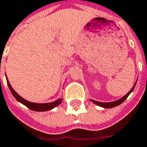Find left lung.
<instances>
[{"label": "left lung", "instance_id": "1", "mask_svg": "<svg viewBox=\"0 0 147 147\" xmlns=\"http://www.w3.org/2000/svg\"><path fill=\"white\" fill-rule=\"evenodd\" d=\"M135 86H136V83H135L134 86L131 88V90L129 91V93H127L125 96H124L122 98L119 99L118 100H116V101H114V102H110V103H102V102H98V101H96V100H91L93 101V103L96 105H98L100 107H104V108H111V107H116V106H118L119 104H121V103H123L124 101L125 100L127 97L129 96V95L130 93L132 92V90H134L135 88Z\"/></svg>", "mask_w": 147, "mask_h": 147}]
</instances>
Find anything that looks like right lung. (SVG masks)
<instances>
[{
  "label": "right lung",
  "instance_id": "right-lung-1",
  "mask_svg": "<svg viewBox=\"0 0 147 147\" xmlns=\"http://www.w3.org/2000/svg\"><path fill=\"white\" fill-rule=\"evenodd\" d=\"M7 78V77H6ZM7 85H8V87H9L11 92L13 94V96L16 97V99L18 101H19L20 103H22V104H24L25 106H26L28 108H29L30 110H32V111H49V110H51L53 108H54L55 107H57V105H59L61 102H62V100L61 99H58L57 100L54 101V102H52V103H47V104H36V103H31L29 101L26 100L25 99H23L22 97H21L20 96L18 95V93H16L15 90H13L11 86L10 85L9 82L7 79Z\"/></svg>",
  "mask_w": 147,
  "mask_h": 147
}]
</instances>
